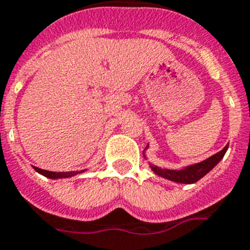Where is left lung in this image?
Returning <instances> with one entry per match:
<instances>
[{
    "label": "left lung",
    "mask_w": 250,
    "mask_h": 250,
    "mask_svg": "<svg viewBox=\"0 0 250 250\" xmlns=\"http://www.w3.org/2000/svg\"><path fill=\"white\" fill-rule=\"evenodd\" d=\"M147 147H149V144H147V146L145 147V150L147 149ZM227 149H229V144H227L224 149L221 150V151H218L217 154L209 157L208 159L203 160V162H200V163L186 166V167L181 168V169H168V168H160L158 167V166H154V164L151 163H149V166L154 173L160 176V177L166 178V180L177 182V184H194V182L199 181L202 177H204L208 172L212 171L213 168L220 163L221 159H222L225 154H226ZM144 157H145V159H147L145 155V151H144Z\"/></svg>",
    "instance_id": "left-lung-1"
}]
</instances>
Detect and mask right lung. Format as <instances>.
Here are the masks:
<instances>
[{
	"label": "right lung",
	"instance_id": "add662e5",
	"mask_svg": "<svg viewBox=\"0 0 250 250\" xmlns=\"http://www.w3.org/2000/svg\"><path fill=\"white\" fill-rule=\"evenodd\" d=\"M34 169L38 172L40 174L44 176V177L47 178H52V180H58V178H68V177H72V176H76L78 173H82L84 171H81V172H51V171H44V169H41V168L34 167Z\"/></svg>",
	"mask_w": 250,
	"mask_h": 250
}]
</instances>
